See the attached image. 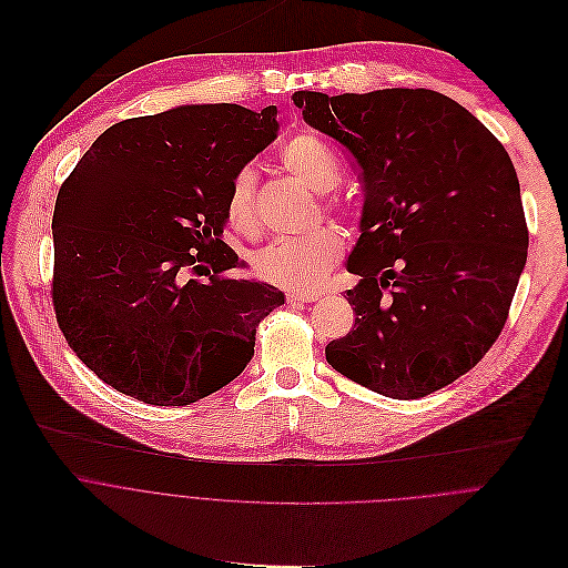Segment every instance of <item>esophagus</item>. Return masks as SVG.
I'll use <instances>...</instances> for the list:
<instances>
[{
  "mask_svg": "<svg viewBox=\"0 0 568 568\" xmlns=\"http://www.w3.org/2000/svg\"><path fill=\"white\" fill-rule=\"evenodd\" d=\"M315 300H320L317 293H288L286 295V302H291V304H306V302H315Z\"/></svg>",
  "mask_w": 568,
  "mask_h": 568,
  "instance_id": "esophagus-1",
  "label": "esophagus"
}]
</instances>
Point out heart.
I'll return each instance as SVG.
<instances>
[{"label": "heart", "instance_id": "b5f03b06", "mask_svg": "<svg viewBox=\"0 0 568 568\" xmlns=\"http://www.w3.org/2000/svg\"><path fill=\"white\" fill-rule=\"evenodd\" d=\"M282 165L313 192H331L339 183V163L328 145L315 134L293 136L280 152ZM257 174L251 165L240 168L229 185L225 212L242 233L257 229ZM331 212H343V205L328 201ZM345 251V237L333 225H324L311 235L280 240L262 248L253 257V271L262 282L291 293L317 291L337 257Z\"/></svg>", "mask_w": 568, "mask_h": 568}]
</instances>
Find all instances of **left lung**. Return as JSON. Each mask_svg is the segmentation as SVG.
Returning <instances> with one entry per match:
<instances>
[{
	"label": "left lung",
	"instance_id": "1",
	"mask_svg": "<svg viewBox=\"0 0 568 568\" xmlns=\"http://www.w3.org/2000/svg\"><path fill=\"white\" fill-rule=\"evenodd\" d=\"M304 121L352 156L365 190L347 268L356 324L328 365L398 400L468 374L499 337L528 255L513 161L468 109L429 89L295 91Z\"/></svg>",
	"mask_w": 568,
	"mask_h": 568
}]
</instances>
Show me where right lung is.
<instances>
[{
  "label": "right lung",
  "instance_id": "1",
  "mask_svg": "<svg viewBox=\"0 0 568 568\" xmlns=\"http://www.w3.org/2000/svg\"><path fill=\"white\" fill-rule=\"evenodd\" d=\"M275 113L221 102L121 121L60 185L55 320L116 392L190 405L253 361L260 322L284 295L235 277L240 255L221 235L231 179L275 139Z\"/></svg>",
  "mask_w": 568,
  "mask_h": 568
}]
</instances>
